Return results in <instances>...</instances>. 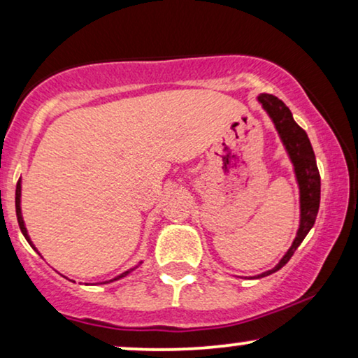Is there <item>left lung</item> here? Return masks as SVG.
<instances>
[{"label":"left lung","instance_id":"left-lung-1","mask_svg":"<svg viewBox=\"0 0 358 358\" xmlns=\"http://www.w3.org/2000/svg\"><path fill=\"white\" fill-rule=\"evenodd\" d=\"M257 101L262 106V109L267 112V115L271 117L272 124L275 127L278 136H280L288 159L292 161L298 190H300V224H298L296 236L293 239L290 249L283 254V257L278 261L275 267L256 275V278H261L280 271L290 261L293 252L296 251V248L300 246L306 234L310 233V229L316 222L317 210H320L321 178L310 138H308L306 131L293 120L290 109L278 97L272 94H259Z\"/></svg>","mask_w":358,"mask_h":358}]
</instances>
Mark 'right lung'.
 I'll return each instance as SVG.
<instances>
[{
    "instance_id": "right-lung-1",
    "label": "right lung",
    "mask_w": 358,
    "mask_h": 358,
    "mask_svg": "<svg viewBox=\"0 0 358 358\" xmlns=\"http://www.w3.org/2000/svg\"><path fill=\"white\" fill-rule=\"evenodd\" d=\"M21 190H22V180L19 179V180H17V185H16V217H17V223H19V228H21V233L24 234V238H26V239H27V243L31 244V246L37 251V248L34 246V243H32L31 236H29L27 228H26V223H24V218H22V210H21V194H22V192H21ZM37 252H38V251H37ZM38 254H41V252H38ZM140 264H141V262H140ZM140 264H138V266H140ZM138 266H135L134 268H129V271H125L124 273H120V275L114 277V278H112V280H107V282H102V283H110V282L120 280V278H124V277L129 275L130 272H134L135 268L138 267Z\"/></svg>"
}]
</instances>
